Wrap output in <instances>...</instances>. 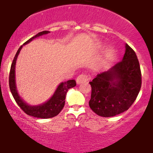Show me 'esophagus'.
<instances>
[{
  "mask_svg": "<svg viewBox=\"0 0 153 153\" xmlns=\"http://www.w3.org/2000/svg\"><path fill=\"white\" fill-rule=\"evenodd\" d=\"M88 80V76L87 74H80V76H78L77 78H76V83L77 84H81L83 82H86Z\"/></svg>",
  "mask_w": 153,
  "mask_h": 153,
  "instance_id": "esophagus-1",
  "label": "esophagus"
}]
</instances>
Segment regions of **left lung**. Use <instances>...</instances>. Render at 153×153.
<instances>
[{"instance_id": "8db88e82", "label": "left lung", "mask_w": 153, "mask_h": 153, "mask_svg": "<svg viewBox=\"0 0 153 153\" xmlns=\"http://www.w3.org/2000/svg\"><path fill=\"white\" fill-rule=\"evenodd\" d=\"M89 84L91 87L89 107L96 114L107 118L127 111L141 87V73L136 53L126 44L123 60L107 72L97 74Z\"/></svg>"}]
</instances>
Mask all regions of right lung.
Listing matches in <instances>:
<instances>
[{
    "label": "right lung",
    "instance_id": "add662e5",
    "mask_svg": "<svg viewBox=\"0 0 153 153\" xmlns=\"http://www.w3.org/2000/svg\"><path fill=\"white\" fill-rule=\"evenodd\" d=\"M50 31L48 30H44L42 32L38 33L37 35L30 38V39H28L26 42H24V45L27 44L33 39H35V38L39 37L42 35L48 34ZM21 46L17 51L14 57V59L13 61L12 65H11L10 73H9V88L10 91L13 94V96L14 100L19 107L21 108L24 112L28 114V115L35 117V118H53L57 116L58 114L62 111L63 107L65 106V100L68 90L71 88H73L76 85L75 80H69L66 82H62L58 85L57 88L56 89L55 92L53 95V96L47 101L44 102L41 105L38 106H30V105L27 104L24 100H22V98L19 96V94L17 92L16 86V80H15V67H16V62L17 57L19 55L20 50L22 48Z\"/></svg>",
    "mask_w": 153,
    "mask_h": 153
}]
</instances>
